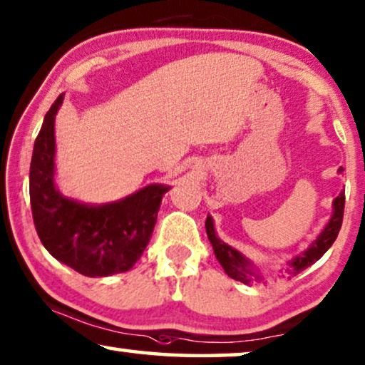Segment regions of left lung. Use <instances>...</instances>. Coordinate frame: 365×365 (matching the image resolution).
Wrapping results in <instances>:
<instances>
[{
    "mask_svg": "<svg viewBox=\"0 0 365 365\" xmlns=\"http://www.w3.org/2000/svg\"><path fill=\"white\" fill-rule=\"evenodd\" d=\"M342 171V168H339V173ZM344 202H346V195L344 192H341L332 202V217L327 222L323 232L316 237V240L311 244L303 253H299L293 258L292 262H288V267L284 268V272L282 274L284 278H292L297 277L299 272H303L304 268H308L313 265L314 262H318L321 257L324 255L334 240L337 239V234H339L341 225H342V217H344ZM205 232H207L209 242L212 244L215 258H217L219 263L224 268V272L229 274L230 278L237 279V282H242L245 284H253V283H263V278L258 270H255L253 263L245 258L239 250L232 248L230 245H227L225 242H222L217 234H215L214 229V220L210 215H207L205 219Z\"/></svg>",
    "mask_w": 365,
    "mask_h": 365,
    "instance_id": "obj_1",
    "label": "left lung"
}]
</instances>
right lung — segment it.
Wrapping results in <instances>:
<instances>
[{
    "label": "right lung",
    "instance_id": "add662e5",
    "mask_svg": "<svg viewBox=\"0 0 365 365\" xmlns=\"http://www.w3.org/2000/svg\"><path fill=\"white\" fill-rule=\"evenodd\" d=\"M62 100L64 93L46 113L34 141L29 197L36 230L56 260L86 277L128 272L151 239L161 199L170 186L148 184L123 199L98 205L62 195L54 182V121Z\"/></svg>",
    "mask_w": 365,
    "mask_h": 365
}]
</instances>
